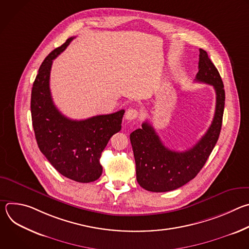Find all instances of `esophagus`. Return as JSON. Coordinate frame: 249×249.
<instances>
[{"instance_id": "esophagus-1", "label": "esophagus", "mask_w": 249, "mask_h": 249, "mask_svg": "<svg viewBox=\"0 0 249 249\" xmlns=\"http://www.w3.org/2000/svg\"><path fill=\"white\" fill-rule=\"evenodd\" d=\"M139 116V111L137 109H134V108H130L126 111V114H125V118L127 120H134L136 119L137 117Z\"/></svg>"}]
</instances>
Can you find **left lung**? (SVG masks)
Instances as JSON below:
<instances>
[{
  "instance_id": "left-lung-1",
  "label": "left lung",
  "mask_w": 249,
  "mask_h": 249,
  "mask_svg": "<svg viewBox=\"0 0 249 249\" xmlns=\"http://www.w3.org/2000/svg\"><path fill=\"white\" fill-rule=\"evenodd\" d=\"M196 82L214 87L216 109L212 124L197 144L185 152L166 148L154 127L148 122L130 134L137 181L152 192H167L192 180L206 163L220 136L225 108V89L222 78L207 52L200 49Z\"/></svg>"
}]
</instances>
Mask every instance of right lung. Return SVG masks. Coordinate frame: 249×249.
Returning <instances> with one entry per match:
<instances>
[{"label": "right lung", "mask_w": 249, "mask_h": 249, "mask_svg": "<svg viewBox=\"0 0 249 249\" xmlns=\"http://www.w3.org/2000/svg\"><path fill=\"white\" fill-rule=\"evenodd\" d=\"M73 39L68 38L41 64L31 90V119L38 148L55 169L67 178L88 183L101 175V153L121 130L125 110L72 120L57 109L49 87L51 67Z\"/></svg>", "instance_id": "add662e5"}]
</instances>
